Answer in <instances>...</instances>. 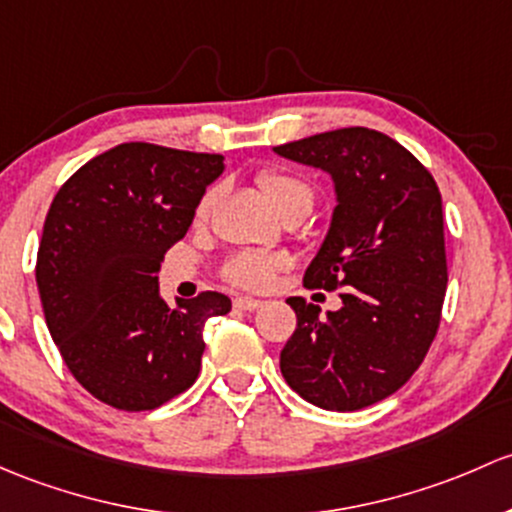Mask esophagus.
I'll return each instance as SVG.
<instances>
[{
	"instance_id": "34e87169",
	"label": "esophagus",
	"mask_w": 512,
	"mask_h": 512,
	"mask_svg": "<svg viewBox=\"0 0 512 512\" xmlns=\"http://www.w3.org/2000/svg\"><path fill=\"white\" fill-rule=\"evenodd\" d=\"M233 304H235V309H240V311H255V309H260L262 301L252 299V297H238Z\"/></svg>"
}]
</instances>
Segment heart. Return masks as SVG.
<instances>
[{
    "mask_svg": "<svg viewBox=\"0 0 512 512\" xmlns=\"http://www.w3.org/2000/svg\"><path fill=\"white\" fill-rule=\"evenodd\" d=\"M262 191H265L267 201L279 215L289 211H311V203H314V191L299 176L287 174V171H267L260 176ZM218 188H208L203 193V198L198 201L196 218L206 220L211 215L215 201H218ZM282 257L274 255H257V252H247V255H238L235 260L228 262L225 267V277L228 282L238 284L245 289H262L270 284L272 274L277 267H282Z\"/></svg>",
    "mask_w": 512,
    "mask_h": 512,
    "instance_id": "1",
    "label": "heart"
}]
</instances>
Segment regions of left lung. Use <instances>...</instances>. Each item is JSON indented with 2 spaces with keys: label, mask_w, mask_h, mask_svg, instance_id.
Instances as JSON below:
<instances>
[{
  "label": "left lung",
  "mask_w": 512,
  "mask_h": 512,
  "mask_svg": "<svg viewBox=\"0 0 512 512\" xmlns=\"http://www.w3.org/2000/svg\"><path fill=\"white\" fill-rule=\"evenodd\" d=\"M274 154L331 176L336 208L304 284L343 287L341 309L326 314L287 299L297 331L279 368L311 405L363 410L400 390L437 336L449 279L441 193L402 144L368 127L279 144Z\"/></svg>",
  "instance_id": "left-lung-1"
}]
</instances>
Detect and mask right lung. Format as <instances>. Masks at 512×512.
<instances>
[{
  "label": "right lung",
  "instance_id": "obj_1",
  "mask_svg": "<svg viewBox=\"0 0 512 512\" xmlns=\"http://www.w3.org/2000/svg\"><path fill=\"white\" fill-rule=\"evenodd\" d=\"M223 169L220 154L125 142L58 188L36 284L68 370L105 405L154 410L198 378L203 328L228 314L230 299L203 292L171 309L157 272Z\"/></svg>",
  "mask_w": 512,
  "mask_h": 512
}]
</instances>
